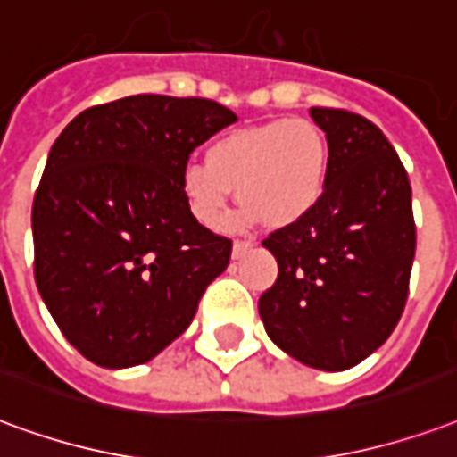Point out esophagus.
Here are the masks:
<instances>
[{"mask_svg":"<svg viewBox=\"0 0 457 457\" xmlns=\"http://www.w3.org/2000/svg\"><path fill=\"white\" fill-rule=\"evenodd\" d=\"M254 249V242H249V239H235V245H232V256L235 259H242L245 254H249Z\"/></svg>","mask_w":457,"mask_h":457,"instance_id":"esophagus-1","label":"esophagus"}]
</instances>
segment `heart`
<instances>
[{"instance_id":"heart-1","label":"heart","mask_w":457,"mask_h":457,"mask_svg":"<svg viewBox=\"0 0 457 457\" xmlns=\"http://www.w3.org/2000/svg\"><path fill=\"white\" fill-rule=\"evenodd\" d=\"M327 171L329 147L322 130L305 118H278L212 140L205 162H188L181 171V194L205 228L222 222L232 188L249 205L246 215L286 228L320 203Z\"/></svg>"}]
</instances>
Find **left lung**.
<instances>
[{
	"label": "left lung",
	"mask_w": 457,
	"mask_h": 457,
	"mask_svg": "<svg viewBox=\"0 0 457 457\" xmlns=\"http://www.w3.org/2000/svg\"><path fill=\"white\" fill-rule=\"evenodd\" d=\"M327 133L329 171L305 218L263 246L278 278L259 297L271 341L305 366L346 370L400 322L417 252L407 169L383 130L344 108H310Z\"/></svg>",
	"instance_id": "1"
}]
</instances>
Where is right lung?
<instances>
[{
    "instance_id": "obj_1",
    "label": "right lung",
    "mask_w": 457,
    "mask_h": 457,
    "mask_svg": "<svg viewBox=\"0 0 457 457\" xmlns=\"http://www.w3.org/2000/svg\"><path fill=\"white\" fill-rule=\"evenodd\" d=\"M237 116L218 101L137 94L60 133L33 198V276L53 320L101 368L140 366L194 320L232 239L191 215L181 171Z\"/></svg>"
}]
</instances>
